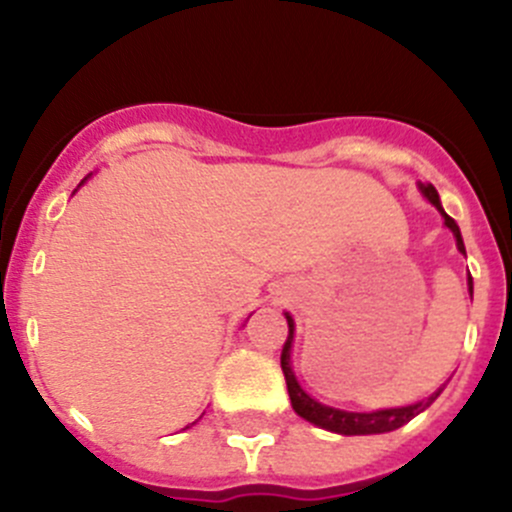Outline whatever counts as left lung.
<instances>
[{"instance_id":"8db88e82","label":"left lung","mask_w":512,"mask_h":512,"mask_svg":"<svg viewBox=\"0 0 512 512\" xmlns=\"http://www.w3.org/2000/svg\"><path fill=\"white\" fill-rule=\"evenodd\" d=\"M418 190H421L423 198L428 200L431 205H436V210L441 213L443 225L453 232L456 237V247L461 255H466V245H463V237H461V227L456 225V220L451 215H446L443 210L441 198H438V190L433 188L431 183H418ZM468 292L473 297V277L468 275ZM287 319V342L282 347V371H285V381H287V391H289V401H292V409L297 411V416H302L304 421L314 423V426L324 428V431H332V433H342V436H371V433H389L401 428L404 423H409L411 418L426 411L433 401L441 396L443 386L438 391H433L426 401H418V404L411 406H399V409H379V411H369V414H359V411H344V409H334V406L327 404H319L317 399L307 394V391L299 386L297 376L292 371V342H294V319L289 317L285 312Z\"/></svg>"}]
</instances>
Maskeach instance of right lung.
Masks as SVG:
<instances>
[{
  "label": "right lung",
  "instance_id": "right-lung-1",
  "mask_svg": "<svg viewBox=\"0 0 512 512\" xmlns=\"http://www.w3.org/2000/svg\"><path fill=\"white\" fill-rule=\"evenodd\" d=\"M84 183H86V178H84V180H81V183H79V185H84Z\"/></svg>",
  "mask_w": 512,
  "mask_h": 512
}]
</instances>
